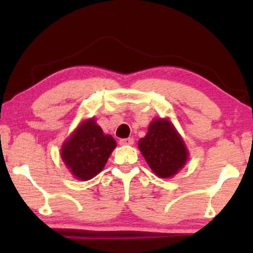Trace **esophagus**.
I'll use <instances>...</instances> for the list:
<instances>
[{"instance_id": "1", "label": "esophagus", "mask_w": 253, "mask_h": 253, "mask_svg": "<svg viewBox=\"0 0 253 253\" xmlns=\"http://www.w3.org/2000/svg\"><path fill=\"white\" fill-rule=\"evenodd\" d=\"M133 144H134V139L133 138L120 139V145H133Z\"/></svg>"}]
</instances>
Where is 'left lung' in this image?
<instances>
[{
	"instance_id": "obj_1",
	"label": "left lung",
	"mask_w": 253,
	"mask_h": 253,
	"mask_svg": "<svg viewBox=\"0 0 253 253\" xmlns=\"http://www.w3.org/2000/svg\"><path fill=\"white\" fill-rule=\"evenodd\" d=\"M138 146L151 170L162 178L175 176L189 155L182 136L168 119L153 120Z\"/></svg>"
}]
</instances>
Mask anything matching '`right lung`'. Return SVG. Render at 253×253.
Segmentation results:
<instances>
[{
	"instance_id": "obj_1",
	"label": "right lung",
	"mask_w": 253,
	"mask_h": 253,
	"mask_svg": "<svg viewBox=\"0 0 253 253\" xmlns=\"http://www.w3.org/2000/svg\"><path fill=\"white\" fill-rule=\"evenodd\" d=\"M117 147L112 135H106L95 119L83 121L62 146V159L76 178L86 181L101 172Z\"/></svg>"
}]
</instances>
